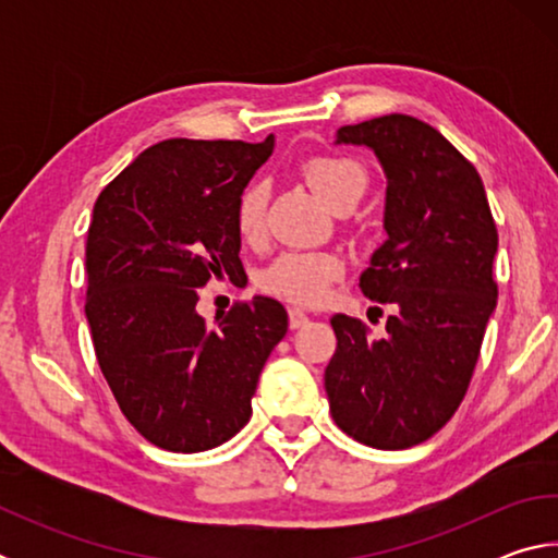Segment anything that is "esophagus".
<instances>
[{
  "label": "esophagus",
  "mask_w": 558,
  "mask_h": 558,
  "mask_svg": "<svg viewBox=\"0 0 558 558\" xmlns=\"http://www.w3.org/2000/svg\"><path fill=\"white\" fill-rule=\"evenodd\" d=\"M288 319H290V329H300V327H305L310 323V317L298 307L288 310Z\"/></svg>",
  "instance_id": "obj_1"
}]
</instances>
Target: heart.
<instances>
[{
	"label": "heart",
	"mask_w": 558,
	"mask_h": 558,
	"mask_svg": "<svg viewBox=\"0 0 558 558\" xmlns=\"http://www.w3.org/2000/svg\"><path fill=\"white\" fill-rule=\"evenodd\" d=\"M307 184L329 209H342V206H356L362 199L369 174L352 157L342 155H317L302 165ZM266 209H268V189L266 184L253 182L245 186L239 204H235V229L243 241H258L266 231ZM342 276V260L332 253H305L292 251L272 263L263 272L260 286L272 295L282 300L298 302V305H315L325 298L329 282Z\"/></svg>",
	"instance_id": "b5f03b06"
}]
</instances>
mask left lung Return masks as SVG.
<instances>
[{
    "label": "left lung",
    "mask_w": 558,
    "mask_h": 558,
    "mask_svg": "<svg viewBox=\"0 0 558 558\" xmlns=\"http://www.w3.org/2000/svg\"><path fill=\"white\" fill-rule=\"evenodd\" d=\"M335 145L372 149L384 169L386 241L359 286L396 313L381 339L354 317L329 319V411L364 446L403 450L446 426L468 391L497 305V229L477 169L423 120L344 125Z\"/></svg>",
    "instance_id": "obj_1"
}]
</instances>
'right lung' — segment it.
I'll return each mask as SVG.
<instances>
[{
	"label": "right lung",
	"mask_w": 558,
	"mask_h": 558,
	"mask_svg": "<svg viewBox=\"0 0 558 558\" xmlns=\"http://www.w3.org/2000/svg\"><path fill=\"white\" fill-rule=\"evenodd\" d=\"M276 137L165 140L102 189L86 245V319L120 411L157 448L199 452L251 418L258 376L288 332L256 295L209 325V278L241 276L235 204Z\"/></svg>",
	"instance_id": "add662e5"
}]
</instances>
